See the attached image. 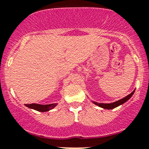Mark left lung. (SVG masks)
<instances>
[{
  "instance_id": "8db88e82",
  "label": "left lung",
  "mask_w": 149,
  "mask_h": 149,
  "mask_svg": "<svg viewBox=\"0 0 149 149\" xmlns=\"http://www.w3.org/2000/svg\"><path fill=\"white\" fill-rule=\"evenodd\" d=\"M134 90L132 92V93H130L129 95H128L127 96L124 97V98H122V99H120L119 101H115V102L110 103V104H103V103H98V102H95V101H93V104H95V105H97V106L100 107L104 108V109H114V108L120 106V105H121V104H124L125 102H126V101H127L129 98L132 96V95L134 94Z\"/></svg>"
}]
</instances>
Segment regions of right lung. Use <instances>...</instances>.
<instances>
[{
	"label": "right lung",
	"instance_id": "add662e5",
	"mask_svg": "<svg viewBox=\"0 0 149 149\" xmlns=\"http://www.w3.org/2000/svg\"><path fill=\"white\" fill-rule=\"evenodd\" d=\"M57 104H46V105H42V104H25V106L30 109H33L34 110L39 111V112H47L51 109H54Z\"/></svg>",
	"mask_w": 149,
	"mask_h": 149
}]
</instances>
